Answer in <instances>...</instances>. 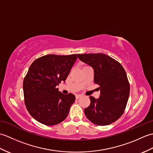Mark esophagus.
Segmentation results:
<instances>
[{
	"instance_id": "34e87169",
	"label": "esophagus",
	"mask_w": 153,
	"mask_h": 153,
	"mask_svg": "<svg viewBox=\"0 0 153 153\" xmlns=\"http://www.w3.org/2000/svg\"><path fill=\"white\" fill-rule=\"evenodd\" d=\"M82 97V95H76V99H78L81 98V97Z\"/></svg>"
}]
</instances>
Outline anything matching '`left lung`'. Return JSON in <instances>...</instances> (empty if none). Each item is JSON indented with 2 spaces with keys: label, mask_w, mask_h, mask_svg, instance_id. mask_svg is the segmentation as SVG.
Returning <instances> with one entry per match:
<instances>
[{
  "label": "left lung",
  "mask_w": 153,
  "mask_h": 153,
  "mask_svg": "<svg viewBox=\"0 0 153 153\" xmlns=\"http://www.w3.org/2000/svg\"><path fill=\"white\" fill-rule=\"evenodd\" d=\"M79 60L93 68L94 82L99 85L100 97H89L86 117L97 126L116 122L124 112L129 95V83L125 70L118 61L102 53L77 54Z\"/></svg>",
  "instance_id": "left-lung-1"
}]
</instances>
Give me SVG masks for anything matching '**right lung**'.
Instances as JSON below:
<instances>
[{"label":"right lung","mask_w":153,"mask_h":153,"mask_svg":"<svg viewBox=\"0 0 153 153\" xmlns=\"http://www.w3.org/2000/svg\"><path fill=\"white\" fill-rule=\"evenodd\" d=\"M77 54H47L35 60L23 82L24 102L37 122L54 126L66 119L76 100L71 93L64 95L56 86L66 81Z\"/></svg>","instance_id":"right-lung-1"}]
</instances>
